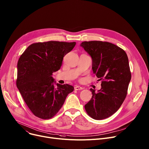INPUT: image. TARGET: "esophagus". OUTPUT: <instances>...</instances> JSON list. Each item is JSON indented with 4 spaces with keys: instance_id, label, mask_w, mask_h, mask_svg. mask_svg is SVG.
<instances>
[{
    "instance_id": "34e87169",
    "label": "esophagus",
    "mask_w": 149,
    "mask_h": 149,
    "mask_svg": "<svg viewBox=\"0 0 149 149\" xmlns=\"http://www.w3.org/2000/svg\"><path fill=\"white\" fill-rule=\"evenodd\" d=\"M74 89L75 91H79V90H83V88L82 87L79 86H75L74 87Z\"/></svg>"
}]
</instances>
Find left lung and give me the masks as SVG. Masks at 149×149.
<instances>
[{
	"instance_id": "8db88e82",
	"label": "left lung",
	"mask_w": 149,
	"mask_h": 149,
	"mask_svg": "<svg viewBox=\"0 0 149 149\" xmlns=\"http://www.w3.org/2000/svg\"><path fill=\"white\" fill-rule=\"evenodd\" d=\"M80 46L92 59V70L101 88H93L91 100L85 106L89 116L102 120L114 114L123 104L131 79L128 57L123 49L108 42L98 41L83 42Z\"/></svg>"
}]
</instances>
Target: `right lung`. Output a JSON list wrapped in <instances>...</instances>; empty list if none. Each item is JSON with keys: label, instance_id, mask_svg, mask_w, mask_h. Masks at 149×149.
<instances>
[{"label": "right lung", "instance_id": "add662e5", "mask_svg": "<svg viewBox=\"0 0 149 149\" xmlns=\"http://www.w3.org/2000/svg\"><path fill=\"white\" fill-rule=\"evenodd\" d=\"M75 44L59 41L34 43L19 57L17 87L35 116L42 119L53 117L74 91L72 86L56 83L52 75L61 69L63 57Z\"/></svg>", "mask_w": 149, "mask_h": 149}]
</instances>
